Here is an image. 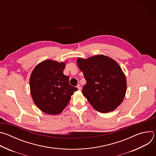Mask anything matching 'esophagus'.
I'll return each mask as SVG.
<instances>
[{"mask_svg": "<svg viewBox=\"0 0 156 156\" xmlns=\"http://www.w3.org/2000/svg\"><path fill=\"white\" fill-rule=\"evenodd\" d=\"M77 87H78V90H81V85H80V84H78L77 85Z\"/></svg>", "mask_w": 156, "mask_h": 156, "instance_id": "1", "label": "esophagus"}]
</instances>
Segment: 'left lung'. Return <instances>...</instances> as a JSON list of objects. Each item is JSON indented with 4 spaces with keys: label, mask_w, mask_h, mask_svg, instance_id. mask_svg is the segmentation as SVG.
<instances>
[{
    "label": "left lung",
    "mask_w": 156,
    "mask_h": 156,
    "mask_svg": "<svg viewBox=\"0 0 156 156\" xmlns=\"http://www.w3.org/2000/svg\"><path fill=\"white\" fill-rule=\"evenodd\" d=\"M77 63L86 80L82 93L89 102L101 113L115 110L126 91V78L119 65L103 55L79 58Z\"/></svg>",
    "instance_id": "1"
}]
</instances>
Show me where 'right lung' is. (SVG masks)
I'll return each instance as SVG.
<instances>
[{
    "label": "right lung",
    "mask_w": 156,
    "mask_h": 156,
    "mask_svg": "<svg viewBox=\"0 0 156 156\" xmlns=\"http://www.w3.org/2000/svg\"><path fill=\"white\" fill-rule=\"evenodd\" d=\"M63 62L44 60L31 73L30 86L32 98L44 113L57 115L69 104L71 96L78 88L69 83V77L63 73Z\"/></svg>",
    "instance_id": "1"
}]
</instances>
